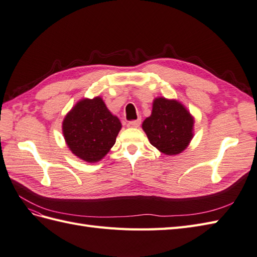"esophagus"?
Masks as SVG:
<instances>
[{"label": "esophagus", "mask_w": 257, "mask_h": 257, "mask_svg": "<svg viewBox=\"0 0 257 257\" xmlns=\"http://www.w3.org/2000/svg\"><path fill=\"white\" fill-rule=\"evenodd\" d=\"M140 123H141V119H137V120L129 121L127 126H128L129 128H138V127L140 126Z\"/></svg>", "instance_id": "esophagus-1"}]
</instances>
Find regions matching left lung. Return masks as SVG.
<instances>
[{
	"label": "left lung",
	"mask_w": 257,
	"mask_h": 257,
	"mask_svg": "<svg viewBox=\"0 0 257 257\" xmlns=\"http://www.w3.org/2000/svg\"><path fill=\"white\" fill-rule=\"evenodd\" d=\"M194 119L190 111L176 100L156 97L152 114L142 129L150 143L166 155H177L186 150L193 138Z\"/></svg>",
	"instance_id": "1"
}]
</instances>
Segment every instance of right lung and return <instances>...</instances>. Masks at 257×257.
I'll return each instance as SVG.
<instances>
[{
    "label": "right lung",
    "instance_id": "add662e5",
    "mask_svg": "<svg viewBox=\"0 0 257 257\" xmlns=\"http://www.w3.org/2000/svg\"><path fill=\"white\" fill-rule=\"evenodd\" d=\"M62 127L71 152L84 162L96 163L113 148L121 123L96 96L79 101L65 116Z\"/></svg>",
    "mask_w": 257,
    "mask_h": 257
}]
</instances>
